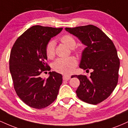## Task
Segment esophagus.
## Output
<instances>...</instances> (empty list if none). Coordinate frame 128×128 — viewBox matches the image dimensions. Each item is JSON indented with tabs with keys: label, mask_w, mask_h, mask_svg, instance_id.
I'll return each instance as SVG.
<instances>
[{
	"label": "esophagus",
	"mask_w": 128,
	"mask_h": 128,
	"mask_svg": "<svg viewBox=\"0 0 128 128\" xmlns=\"http://www.w3.org/2000/svg\"><path fill=\"white\" fill-rule=\"evenodd\" d=\"M71 78V76L70 75H64L63 76V79L66 80H68Z\"/></svg>",
	"instance_id": "34e87169"
}]
</instances>
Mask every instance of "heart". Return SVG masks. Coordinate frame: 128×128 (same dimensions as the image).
Wrapping results in <instances>:
<instances>
[{
	"mask_svg": "<svg viewBox=\"0 0 128 128\" xmlns=\"http://www.w3.org/2000/svg\"><path fill=\"white\" fill-rule=\"evenodd\" d=\"M63 44L67 46L70 49H73L76 46V41L72 36L70 35H65L60 39ZM47 56L52 58L55 55V42L50 41L47 44L46 49ZM77 65V61L73 57L68 58H60L57 59L54 63V68L56 71L60 73H72L74 70Z\"/></svg>",
	"mask_w": 128,
	"mask_h": 128,
	"instance_id": "b5f03b06",
	"label": "heart"
}]
</instances>
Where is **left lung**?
<instances>
[{
	"mask_svg": "<svg viewBox=\"0 0 128 128\" xmlns=\"http://www.w3.org/2000/svg\"><path fill=\"white\" fill-rule=\"evenodd\" d=\"M65 29L86 46L79 67L92 71L89 78L74 76L80 80L76 94L84 102L96 105L110 96L118 82L120 60L115 46L102 30L92 24Z\"/></svg>",
	"mask_w": 128,
	"mask_h": 128,
	"instance_id": "left-lung-1",
	"label": "left lung"
}]
</instances>
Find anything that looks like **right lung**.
Here are the masks:
<instances>
[{
  "label": "right lung",
  "mask_w": 128,
  "mask_h": 128,
  "mask_svg": "<svg viewBox=\"0 0 128 128\" xmlns=\"http://www.w3.org/2000/svg\"><path fill=\"white\" fill-rule=\"evenodd\" d=\"M62 30V28L33 26L19 36L11 49L10 70L14 89L20 99L32 108H46L58 96L62 74L49 72L46 79L40 74L50 70L46 62V49L51 38Z\"/></svg>",
  "instance_id": "obj_1"
}]
</instances>
